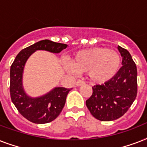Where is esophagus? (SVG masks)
Returning a JSON list of instances; mask_svg holds the SVG:
<instances>
[{
    "label": "esophagus",
    "instance_id": "obj_1",
    "mask_svg": "<svg viewBox=\"0 0 147 147\" xmlns=\"http://www.w3.org/2000/svg\"><path fill=\"white\" fill-rule=\"evenodd\" d=\"M76 86H81V85H85V82L82 80H78L77 81V82H76Z\"/></svg>",
    "mask_w": 147,
    "mask_h": 147
}]
</instances>
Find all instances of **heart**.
I'll list each match as a JSON object with an SVG mask.
<instances>
[{"mask_svg": "<svg viewBox=\"0 0 147 147\" xmlns=\"http://www.w3.org/2000/svg\"><path fill=\"white\" fill-rule=\"evenodd\" d=\"M121 56L117 52L103 47L84 49L75 54L69 70L83 74L93 84L101 85L114 78L121 67Z\"/></svg>", "mask_w": 147, "mask_h": 147, "instance_id": "1", "label": "heart"}]
</instances>
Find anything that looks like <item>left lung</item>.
Masks as SVG:
<instances>
[{"label":"left lung","instance_id":"1","mask_svg":"<svg viewBox=\"0 0 147 147\" xmlns=\"http://www.w3.org/2000/svg\"><path fill=\"white\" fill-rule=\"evenodd\" d=\"M122 65L114 78L104 85L92 87V95L86 100L92 115L101 121H111L122 117L130 108L137 94V70L132 56L118 46Z\"/></svg>","mask_w":147,"mask_h":147}]
</instances>
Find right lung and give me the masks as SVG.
Here are the masks:
<instances>
[{
	"label": "right lung",
	"instance_id": "obj_1",
	"mask_svg": "<svg viewBox=\"0 0 147 147\" xmlns=\"http://www.w3.org/2000/svg\"><path fill=\"white\" fill-rule=\"evenodd\" d=\"M68 47L66 44L44 40L22 49L16 56L10 67V92L12 102L18 111L28 121L34 123H47L57 117L65 104L70 90L55 87L40 97H31L26 94L23 85V74L26 61L37 50L59 53Z\"/></svg>",
	"mask_w": 147,
	"mask_h": 147
}]
</instances>
